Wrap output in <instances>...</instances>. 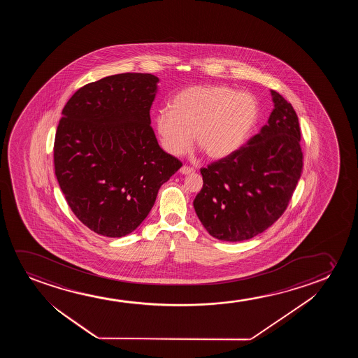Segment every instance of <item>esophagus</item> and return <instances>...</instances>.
Returning <instances> with one entry per match:
<instances>
[{
  "label": "esophagus",
  "instance_id": "obj_1",
  "mask_svg": "<svg viewBox=\"0 0 358 358\" xmlns=\"http://www.w3.org/2000/svg\"><path fill=\"white\" fill-rule=\"evenodd\" d=\"M180 173H182V175H192V173H194V169L188 166H182L181 169H180Z\"/></svg>",
  "mask_w": 358,
  "mask_h": 358
}]
</instances>
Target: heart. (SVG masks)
<instances>
[{
  "instance_id": "1",
  "label": "heart",
  "mask_w": 358,
  "mask_h": 358,
  "mask_svg": "<svg viewBox=\"0 0 358 358\" xmlns=\"http://www.w3.org/2000/svg\"><path fill=\"white\" fill-rule=\"evenodd\" d=\"M259 120L255 95L226 85H193L159 110L154 128L162 149L172 157L187 152L192 134L206 157L221 160L245 145Z\"/></svg>"
}]
</instances>
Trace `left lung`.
Returning a JSON list of instances; mask_svg holds the SVG:
<instances>
[{
  "label": "left lung",
  "instance_id": "left-lung-1",
  "mask_svg": "<svg viewBox=\"0 0 358 358\" xmlns=\"http://www.w3.org/2000/svg\"><path fill=\"white\" fill-rule=\"evenodd\" d=\"M274 108L259 133L230 157L201 169L203 188L193 206L213 237L240 242L259 235L286 210L301 177L299 117L270 90Z\"/></svg>",
  "mask_w": 358,
  "mask_h": 358
}]
</instances>
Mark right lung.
I'll use <instances>...</instances> for the list:
<instances>
[{"label": "right lung", "mask_w": 358, "mask_h": 358, "mask_svg": "<svg viewBox=\"0 0 358 358\" xmlns=\"http://www.w3.org/2000/svg\"><path fill=\"white\" fill-rule=\"evenodd\" d=\"M157 83L152 74H115L84 85L62 110L55 173L74 215L98 235L136 230L182 166L150 127Z\"/></svg>", "instance_id": "1"}]
</instances>
